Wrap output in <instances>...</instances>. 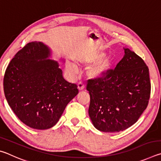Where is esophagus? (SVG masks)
I'll return each mask as SVG.
<instances>
[{
  "instance_id": "esophagus-1",
  "label": "esophagus",
  "mask_w": 161,
  "mask_h": 161,
  "mask_svg": "<svg viewBox=\"0 0 161 161\" xmlns=\"http://www.w3.org/2000/svg\"><path fill=\"white\" fill-rule=\"evenodd\" d=\"M77 86H78L79 90H82V89H84V84L83 82H81V81H80V82L78 83Z\"/></svg>"
}]
</instances>
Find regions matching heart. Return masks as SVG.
<instances>
[{
	"label": "heart",
	"mask_w": 161,
	"mask_h": 161,
	"mask_svg": "<svg viewBox=\"0 0 161 161\" xmlns=\"http://www.w3.org/2000/svg\"><path fill=\"white\" fill-rule=\"evenodd\" d=\"M103 55V54L102 53L92 54L86 59V62H88V63L95 62L97 60H99ZM111 63H112V58H111V57H107V58L103 59L102 61H100L99 63H97L90 69L91 75L93 76L94 77H102V76L104 75L105 73L107 72V71L109 69ZM67 69L70 71V72L74 73H76V72H77L76 67L72 64H67Z\"/></svg>",
	"instance_id": "1"
}]
</instances>
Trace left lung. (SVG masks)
I'll use <instances>...</instances> for the list:
<instances>
[{
    "label": "left lung",
    "mask_w": 161,
    "mask_h": 161,
    "mask_svg": "<svg viewBox=\"0 0 161 161\" xmlns=\"http://www.w3.org/2000/svg\"><path fill=\"white\" fill-rule=\"evenodd\" d=\"M124 58L102 77L88 80L89 117L103 132H119L134 124L148 104L149 69L143 59L124 47Z\"/></svg>",
    "instance_id": "1"
}]
</instances>
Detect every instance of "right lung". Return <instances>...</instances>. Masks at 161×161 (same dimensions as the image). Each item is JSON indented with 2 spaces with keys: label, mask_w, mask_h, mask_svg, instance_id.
Here are the masks:
<instances>
[{
  "label": "right lung",
  "mask_w": 161,
  "mask_h": 161,
  "mask_svg": "<svg viewBox=\"0 0 161 161\" xmlns=\"http://www.w3.org/2000/svg\"><path fill=\"white\" fill-rule=\"evenodd\" d=\"M50 50L40 42L26 44L5 70V97L18 118L35 129L54 126L79 93L76 84L62 77L58 62L47 59Z\"/></svg>",
  "instance_id": "add662e5"
}]
</instances>
